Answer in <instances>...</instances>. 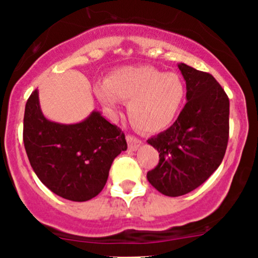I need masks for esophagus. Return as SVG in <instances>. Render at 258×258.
Listing matches in <instances>:
<instances>
[{
    "label": "esophagus",
    "mask_w": 258,
    "mask_h": 258,
    "mask_svg": "<svg viewBox=\"0 0 258 258\" xmlns=\"http://www.w3.org/2000/svg\"><path fill=\"white\" fill-rule=\"evenodd\" d=\"M127 139V142H128V148L131 151H136L137 148L140 147V146H141V141H140L139 139H136V137H134V136H127L126 137Z\"/></svg>",
    "instance_id": "obj_1"
}]
</instances>
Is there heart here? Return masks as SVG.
Wrapping results in <instances>:
<instances>
[{"label": "heart", "instance_id": "b5f03b06", "mask_svg": "<svg viewBox=\"0 0 258 258\" xmlns=\"http://www.w3.org/2000/svg\"><path fill=\"white\" fill-rule=\"evenodd\" d=\"M184 83L175 72L152 66L124 67L111 74L107 82L96 86V95L108 111L127 101L134 126L144 132H158L170 126L183 102Z\"/></svg>", "mask_w": 258, "mask_h": 258}]
</instances>
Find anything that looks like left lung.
I'll return each mask as SVG.
<instances>
[{
    "label": "left lung",
    "mask_w": 258,
    "mask_h": 258,
    "mask_svg": "<svg viewBox=\"0 0 258 258\" xmlns=\"http://www.w3.org/2000/svg\"><path fill=\"white\" fill-rule=\"evenodd\" d=\"M178 69L186 81V105L170 128L147 140L160 152L147 179L170 197L194 191L217 170L230 130V101L215 77L184 63Z\"/></svg>",
    "instance_id": "8db88e82"
}]
</instances>
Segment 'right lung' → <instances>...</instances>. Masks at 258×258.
Segmentation results:
<instances>
[{
    "instance_id": "add662e5",
    "label": "right lung",
    "mask_w": 258,
    "mask_h": 258,
    "mask_svg": "<svg viewBox=\"0 0 258 258\" xmlns=\"http://www.w3.org/2000/svg\"><path fill=\"white\" fill-rule=\"evenodd\" d=\"M23 144L40 181L57 196L76 202L102 191L113 160L127 150L123 132L98 111L79 123L49 121L37 90L26 103Z\"/></svg>"
}]
</instances>
